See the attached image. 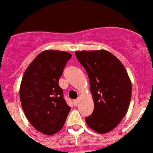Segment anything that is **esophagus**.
Returning <instances> with one entry per match:
<instances>
[{
	"mask_svg": "<svg viewBox=\"0 0 153 153\" xmlns=\"http://www.w3.org/2000/svg\"><path fill=\"white\" fill-rule=\"evenodd\" d=\"M79 99H76V100H74L73 102H74V106H77L78 103H79Z\"/></svg>",
	"mask_w": 153,
	"mask_h": 153,
	"instance_id": "esophagus-1",
	"label": "esophagus"
}]
</instances>
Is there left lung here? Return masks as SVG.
<instances>
[{
	"label": "left lung",
	"mask_w": 153,
	"mask_h": 153,
	"mask_svg": "<svg viewBox=\"0 0 153 153\" xmlns=\"http://www.w3.org/2000/svg\"><path fill=\"white\" fill-rule=\"evenodd\" d=\"M75 54L87 73L94 102L86 124L99 133H106L126 114L132 96L130 79L123 63L109 51H76Z\"/></svg>",
	"instance_id": "1"
}]
</instances>
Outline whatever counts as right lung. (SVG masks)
<instances>
[{
    "mask_svg": "<svg viewBox=\"0 0 153 153\" xmlns=\"http://www.w3.org/2000/svg\"><path fill=\"white\" fill-rule=\"evenodd\" d=\"M71 56L64 51H43L23 76L20 87L23 110L31 125L44 134L59 132L70 111L59 79Z\"/></svg>",
    "mask_w": 153,
    "mask_h": 153,
    "instance_id": "add662e5",
    "label": "right lung"
}]
</instances>
